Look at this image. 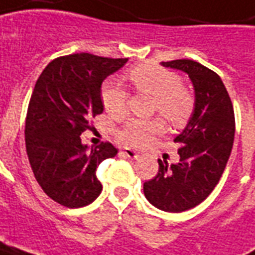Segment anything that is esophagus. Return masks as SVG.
<instances>
[{
    "instance_id": "esophagus-1",
    "label": "esophagus",
    "mask_w": 255,
    "mask_h": 255,
    "mask_svg": "<svg viewBox=\"0 0 255 255\" xmlns=\"http://www.w3.org/2000/svg\"><path fill=\"white\" fill-rule=\"evenodd\" d=\"M122 153H123L126 157H128V159H132V160H135V159H139V153L136 151H133V149H131V148H126V149H123L122 151Z\"/></svg>"
}]
</instances>
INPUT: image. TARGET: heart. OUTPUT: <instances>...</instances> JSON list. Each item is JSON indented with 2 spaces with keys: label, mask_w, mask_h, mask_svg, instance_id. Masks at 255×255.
I'll use <instances>...</instances> for the list:
<instances>
[{
  "label": "heart",
  "mask_w": 255,
  "mask_h": 255,
  "mask_svg": "<svg viewBox=\"0 0 255 255\" xmlns=\"http://www.w3.org/2000/svg\"><path fill=\"white\" fill-rule=\"evenodd\" d=\"M128 78L133 87L140 92L153 96V111L159 112L172 126H180L189 119L193 111L194 100L181 78L170 70L160 66L139 65L128 71ZM100 96L104 108L111 115L123 116L127 112L128 92L119 82L108 79L103 83ZM163 128L157 119H132L124 124L119 131L123 143L131 147H144Z\"/></svg>",
  "instance_id": "heart-1"
}]
</instances>
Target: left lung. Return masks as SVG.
I'll list each match as a JSON object with an SVG mask.
<instances>
[{
  "label": "left lung",
  "instance_id": "left-lung-1",
  "mask_svg": "<svg viewBox=\"0 0 255 255\" xmlns=\"http://www.w3.org/2000/svg\"><path fill=\"white\" fill-rule=\"evenodd\" d=\"M188 74L194 88V108L186 127L174 137L180 161L159 160V172L144 182V194L157 209L180 213L205 200L221 178L233 147L236 120L221 78L190 59L161 62Z\"/></svg>",
  "mask_w": 255,
  "mask_h": 255
}]
</instances>
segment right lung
I'll return each instance as SVG.
<instances>
[{"label": "right lung", "instance_id": "obj_1", "mask_svg": "<svg viewBox=\"0 0 255 255\" xmlns=\"http://www.w3.org/2000/svg\"><path fill=\"white\" fill-rule=\"evenodd\" d=\"M127 61L73 54L50 62L38 78L26 115V152L38 184L61 205L82 208L102 192L96 168L118 149L108 141L90 149L81 135L103 112V81Z\"/></svg>", "mask_w": 255, "mask_h": 255}]
</instances>
